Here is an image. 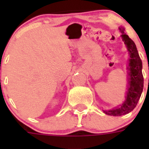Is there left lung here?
<instances>
[{
    "label": "left lung",
    "mask_w": 149,
    "mask_h": 149,
    "mask_svg": "<svg viewBox=\"0 0 149 149\" xmlns=\"http://www.w3.org/2000/svg\"><path fill=\"white\" fill-rule=\"evenodd\" d=\"M122 33V38L125 42L129 52L130 58H129V68L128 70V87L126 94V99L119 107L110 110H104L107 115L119 116L125 115L132 111L137 104L139 98L141 96L143 89V79L142 68L143 64L136 49V45L134 41L129 38L128 36L125 33V28L119 27Z\"/></svg>",
    "instance_id": "left-lung-1"
}]
</instances>
